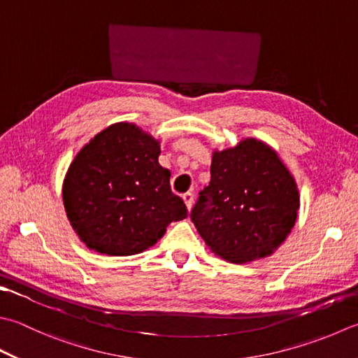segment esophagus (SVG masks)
Segmentation results:
<instances>
[{
	"label": "esophagus",
	"mask_w": 358,
	"mask_h": 358,
	"mask_svg": "<svg viewBox=\"0 0 358 358\" xmlns=\"http://www.w3.org/2000/svg\"><path fill=\"white\" fill-rule=\"evenodd\" d=\"M183 200H185V203H186V206H187L189 211H191V209H192V205H194V194H192V192H186V194H183Z\"/></svg>",
	"instance_id": "34e87169"
}]
</instances>
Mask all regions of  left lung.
Returning <instances> with one entry per match:
<instances>
[{"label":"left lung","instance_id":"left-lung-1","mask_svg":"<svg viewBox=\"0 0 358 358\" xmlns=\"http://www.w3.org/2000/svg\"><path fill=\"white\" fill-rule=\"evenodd\" d=\"M299 194L276 152L257 139L214 152L211 181L191 219L215 255L243 264L270 256L295 225Z\"/></svg>","mask_w":358,"mask_h":358}]
</instances>
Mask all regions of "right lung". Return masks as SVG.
Here are the masks:
<instances>
[{
    "label": "right lung",
    "instance_id": "obj_1",
    "mask_svg": "<svg viewBox=\"0 0 358 358\" xmlns=\"http://www.w3.org/2000/svg\"><path fill=\"white\" fill-rule=\"evenodd\" d=\"M158 157L157 139L129 122L110 125L77 153L63 181V205L88 248L138 255L187 215Z\"/></svg>",
    "mask_w": 358,
    "mask_h": 358
}]
</instances>
